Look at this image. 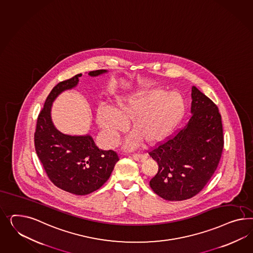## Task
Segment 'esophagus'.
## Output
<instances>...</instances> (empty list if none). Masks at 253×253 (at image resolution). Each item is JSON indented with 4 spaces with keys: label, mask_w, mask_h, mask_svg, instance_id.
<instances>
[{
    "label": "esophagus",
    "mask_w": 253,
    "mask_h": 253,
    "mask_svg": "<svg viewBox=\"0 0 253 253\" xmlns=\"http://www.w3.org/2000/svg\"><path fill=\"white\" fill-rule=\"evenodd\" d=\"M132 158L138 162V163H142V162H144L145 160L147 159V156L143 155V154H133Z\"/></svg>",
    "instance_id": "esophagus-1"
}]
</instances>
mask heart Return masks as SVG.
I'll return each mask as SVG.
<instances>
[{
  "instance_id": "obj_1",
  "label": "heart",
  "mask_w": 253,
  "mask_h": 253,
  "mask_svg": "<svg viewBox=\"0 0 253 253\" xmlns=\"http://www.w3.org/2000/svg\"><path fill=\"white\" fill-rule=\"evenodd\" d=\"M185 110L181 94L162 88H147L116 96L111 109L100 106L96 121L109 147L117 144L126 124L132 134L125 141L126 150L141 143L153 145L165 139L177 124Z\"/></svg>"
}]
</instances>
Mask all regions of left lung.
Segmentation results:
<instances>
[{
	"label": "left lung",
	"mask_w": 253,
	"mask_h": 253,
	"mask_svg": "<svg viewBox=\"0 0 253 253\" xmlns=\"http://www.w3.org/2000/svg\"><path fill=\"white\" fill-rule=\"evenodd\" d=\"M191 100L188 124L149 152L159 166L150 186L166 201L197 195L215 172L223 152V125L216 105L194 86Z\"/></svg>",
	"instance_id": "8db88e82"
}]
</instances>
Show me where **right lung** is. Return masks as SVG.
Returning <instances> with one entry per match:
<instances>
[{"instance_id":"1","label":"right lung","mask_w":253,"mask_h":253,"mask_svg":"<svg viewBox=\"0 0 253 253\" xmlns=\"http://www.w3.org/2000/svg\"><path fill=\"white\" fill-rule=\"evenodd\" d=\"M106 73L101 69L87 75L94 78ZM81 76L78 74L51 89L38 117L34 135L37 155L49 178L58 188L75 195H87L101 188L119 161L114 151L99 149L89 134H65L52 122L53 101L65 90L77 87Z\"/></svg>"}]
</instances>
